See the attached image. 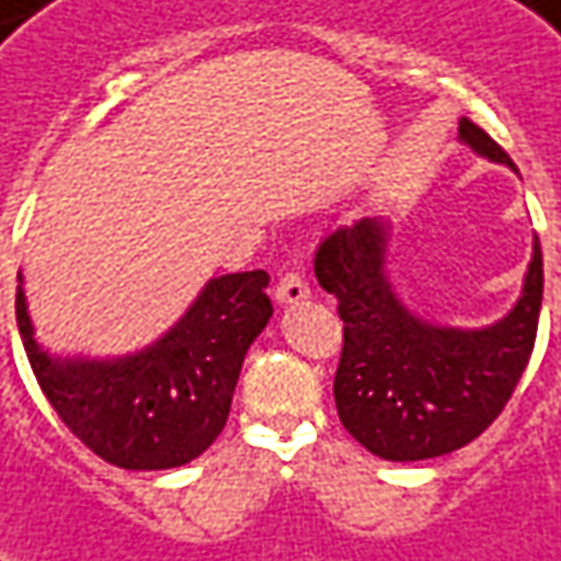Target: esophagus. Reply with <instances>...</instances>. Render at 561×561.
Returning a JSON list of instances; mask_svg holds the SVG:
<instances>
[{
	"instance_id": "obj_1",
	"label": "esophagus",
	"mask_w": 561,
	"mask_h": 561,
	"mask_svg": "<svg viewBox=\"0 0 561 561\" xmlns=\"http://www.w3.org/2000/svg\"><path fill=\"white\" fill-rule=\"evenodd\" d=\"M308 280H305L299 272H287L280 280H277V287H274V299L280 305H299L302 299H308Z\"/></svg>"
}]
</instances>
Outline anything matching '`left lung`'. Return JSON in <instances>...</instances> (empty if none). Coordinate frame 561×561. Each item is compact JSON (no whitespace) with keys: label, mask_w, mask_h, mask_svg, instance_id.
Returning <instances> with one entry per match:
<instances>
[{"label":"left lung","mask_w":561,"mask_h":561,"mask_svg":"<svg viewBox=\"0 0 561 561\" xmlns=\"http://www.w3.org/2000/svg\"><path fill=\"white\" fill-rule=\"evenodd\" d=\"M477 156L513 168L497 142L461 118ZM516 170V168H513ZM388 222L360 219L318 247L314 274L339 299L345 345L332 393L345 431L385 461H424L473 443L516 391L538 335L543 259L535 253L507 318L480 330L412 314L385 274Z\"/></svg>","instance_id":"left-lung-1"}]
</instances>
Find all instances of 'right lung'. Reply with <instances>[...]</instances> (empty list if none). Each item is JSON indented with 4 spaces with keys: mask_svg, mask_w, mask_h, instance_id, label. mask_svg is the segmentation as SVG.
Returning <instances> with one entry per match:
<instances>
[{
    "mask_svg": "<svg viewBox=\"0 0 561 561\" xmlns=\"http://www.w3.org/2000/svg\"><path fill=\"white\" fill-rule=\"evenodd\" d=\"M265 287V272L214 277L161 339L112 360L51 357L33 335L23 287L14 311L38 388L69 431L115 467L168 470L222 434L247 347L274 311Z\"/></svg>",
    "mask_w": 561,
    "mask_h": 561,
    "instance_id": "1",
    "label": "right lung"
}]
</instances>
